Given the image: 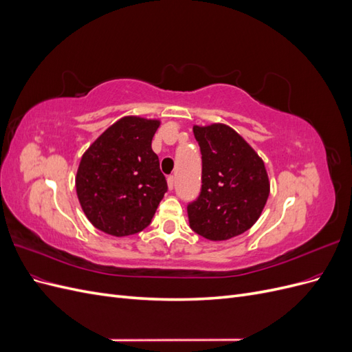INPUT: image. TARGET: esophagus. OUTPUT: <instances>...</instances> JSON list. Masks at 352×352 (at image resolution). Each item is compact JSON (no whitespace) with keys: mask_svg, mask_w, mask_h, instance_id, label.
<instances>
[{"mask_svg":"<svg viewBox=\"0 0 352 352\" xmlns=\"http://www.w3.org/2000/svg\"><path fill=\"white\" fill-rule=\"evenodd\" d=\"M167 185H168V189H173V186H175V176H168L167 177Z\"/></svg>","mask_w":352,"mask_h":352,"instance_id":"obj_1","label":"esophagus"}]
</instances>
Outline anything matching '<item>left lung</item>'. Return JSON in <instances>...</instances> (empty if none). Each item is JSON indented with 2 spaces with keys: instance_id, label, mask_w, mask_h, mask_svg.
<instances>
[{
  "instance_id": "obj_1",
  "label": "left lung",
  "mask_w": 352,
  "mask_h": 352,
  "mask_svg": "<svg viewBox=\"0 0 352 352\" xmlns=\"http://www.w3.org/2000/svg\"><path fill=\"white\" fill-rule=\"evenodd\" d=\"M201 148L202 186L188 206L189 226L210 241L247 232L261 216L270 194L261 157L230 126H194Z\"/></svg>"
}]
</instances>
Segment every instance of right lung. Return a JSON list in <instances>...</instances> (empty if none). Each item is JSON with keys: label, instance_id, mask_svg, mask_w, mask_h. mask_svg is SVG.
Returning a JSON list of instances; mask_svg holds the SVG:
<instances>
[{"label": "right lung", "instance_id": "right-lung-1", "mask_svg": "<svg viewBox=\"0 0 352 352\" xmlns=\"http://www.w3.org/2000/svg\"><path fill=\"white\" fill-rule=\"evenodd\" d=\"M157 119L124 116L83 153L76 194L85 216L111 236H129L151 223L167 182L151 142Z\"/></svg>", "mask_w": 352, "mask_h": 352}]
</instances>
